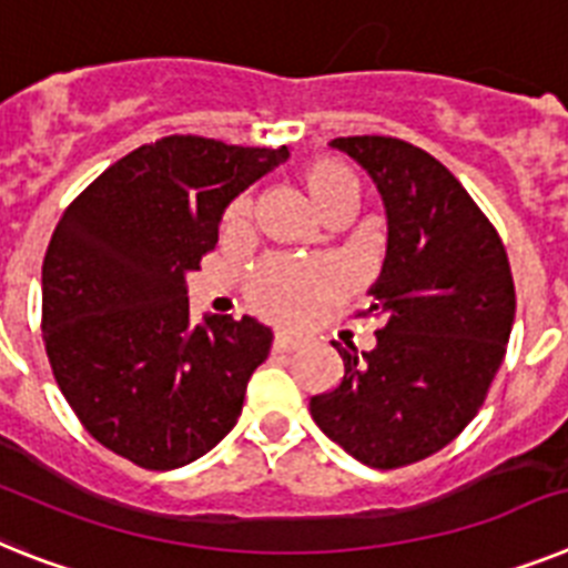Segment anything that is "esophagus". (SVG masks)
Masks as SVG:
<instances>
[{"mask_svg": "<svg viewBox=\"0 0 568 568\" xmlns=\"http://www.w3.org/2000/svg\"><path fill=\"white\" fill-rule=\"evenodd\" d=\"M300 346L297 337H292L288 332H276L274 335V352H294Z\"/></svg>", "mask_w": 568, "mask_h": 568, "instance_id": "esophagus-1", "label": "esophagus"}]
</instances>
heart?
<instances>
[{"instance_id":"b5f03b06","label":"heart","mask_w":568,"mask_h":568,"mask_svg":"<svg viewBox=\"0 0 568 568\" xmlns=\"http://www.w3.org/2000/svg\"><path fill=\"white\" fill-rule=\"evenodd\" d=\"M300 181L308 199L323 216H352L364 202V181L361 175L337 159H314L300 170ZM254 219V199L240 195L225 211V231H245ZM341 292V274L323 262L288 260L271 256L260 262L247 280V303L260 314L276 323L300 326L326 306Z\"/></svg>"}]
</instances>
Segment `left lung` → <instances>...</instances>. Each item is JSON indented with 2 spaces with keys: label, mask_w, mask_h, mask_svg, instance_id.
Segmentation results:
<instances>
[{
  "label": "left lung",
  "mask_w": 568,
  "mask_h": 568,
  "mask_svg": "<svg viewBox=\"0 0 568 568\" xmlns=\"http://www.w3.org/2000/svg\"><path fill=\"white\" fill-rule=\"evenodd\" d=\"M387 204V260L375 303L378 343L308 409L332 442L393 470L450 445L488 398L514 326V276L497 227L430 152L389 135L335 138Z\"/></svg>",
  "instance_id": "obj_1"
}]
</instances>
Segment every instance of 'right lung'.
Masks as SVG:
<instances>
[{
	"instance_id": "right-lung-1",
	"label": "right lung",
	"mask_w": 568,
	"mask_h": 568,
	"mask_svg": "<svg viewBox=\"0 0 568 568\" xmlns=\"http://www.w3.org/2000/svg\"><path fill=\"white\" fill-rule=\"evenodd\" d=\"M288 159L285 146L170 135L114 161L63 211L42 260V343L57 387L112 454L173 470L231 433L271 328L211 314L190 323L233 195Z\"/></svg>"
}]
</instances>
